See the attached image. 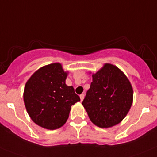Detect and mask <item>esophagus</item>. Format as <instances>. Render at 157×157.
I'll return each instance as SVG.
<instances>
[{
    "mask_svg": "<svg viewBox=\"0 0 157 157\" xmlns=\"http://www.w3.org/2000/svg\"><path fill=\"white\" fill-rule=\"evenodd\" d=\"M80 100L82 101L83 99H84V94H81V95H80Z\"/></svg>",
    "mask_w": 157,
    "mask_h": 157,
    "instance_id": "34e87169",
    "label": "esophagus"
}]
</instances>
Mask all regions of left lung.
Returning <instances> with one entry per match:
<instances>
[{
    "label": "left lung",
    "instance_id": "8db88e82",
    "mask_svg": "<svg viewBox=\"0 0 157 157\" xmlns=\"http://www.w3.org/2000/svg\"><path fill=\"white\" fill-rule=\"evenodd\" d=\"M133 88L127 77L111 64L92 75L82 104L95 126L108 128L119 123L133 103Z\"/></svg>",
    "mask_w": 157,
    "mask_h": 157
}]
</instances>
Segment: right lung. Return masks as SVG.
Masks as SVG:
<instances>
[{"mask_svg": "<svg viewBox=\"0 0 157 157\" xmlns=\"http://www.w3.org/2000/svg\"><path fill=\"white\" fill-rule=\"evenodd\" d=\"M67 73L62 65L54 63L37 70L26 83L24 101L35 123L47 129L62 126L71 106L80 101L73 86L65 84Z\"/></svg>", "mask_w": 157, "mask_h": 157, "instance_id": "obj_1", "label": "right lung"}]
</instances>
